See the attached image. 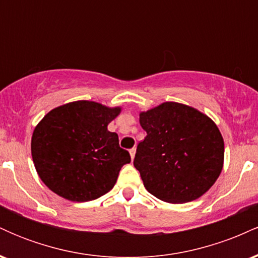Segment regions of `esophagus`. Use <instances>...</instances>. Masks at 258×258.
Wrapping results in <instances>:
<instances>
[{
  "instance_id": "1",
  "label": "esophagus",
  "mask_w": 258,
  "mask_h": 258,
  "mask_svg": "<svg viewBox=\"0 0 258 258\" xmlns=\"http://www.w3.org/2000/svg\"><path fill=\"white\" fill-rule=\"evenodd\" d=\"M130 154H131V159H132V160L135 159V155H136V148H132V149H130Z\"/></svg>"
}]
</instances>
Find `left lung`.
Returning a JSON list of instances; mask_svg holds the SVG:
<instances>
[{
  "instance_id": "left-lung-1",
  "label": "left lung",
  "mask_w": 258,
  "mask_h": 258,
  "mask_svg": "<svg viewBox=\"0 0 258 258\" xmlns=\"http://www.w3.org/2000/svg\"><path fill=\"white\" fill-rule=\"evenodd\" d=\"M147 137L133 165L146 189L171 204L193 201L215 184L224 161V142L207 115L176 102L141 111Z\"/></svg>"
}]
</instances>
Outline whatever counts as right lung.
Returning <instances> with one entry per match:
<instances>
[{"mask_svg": "<svg viewBox=\"0 0 258 258\" xmlns=\"http://www.w3.org/2000/svg\"><path fill=\"white\" fill-rule=\"evenodd\" d=\"M121 112L91 100L52 109L31 137L38 177L59 197L85 203L102 197L116 183L121 167L131 162L108 125Z\"/></svg>", "mask_w": 258, "mask_h": 258, "instance_id": "1", "label": "right lung"}]
</instances>
